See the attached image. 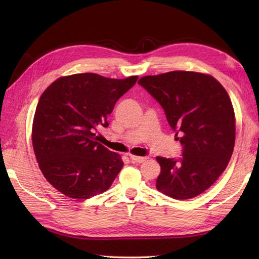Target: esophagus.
Here are the masks:
<instances>
[{"mask_svg":"<svg viewBox=\"0 0 259 259\" xmlns=\"http://www.w3.org/2000/svg\"><path fill=\"white\" fill-rule=\"evenodd\" d=\"M130 158L133 162L135 163H143L148 159L147 156H135V155H130Z\"/></svg>","mask_w":259,"mask_h":259,"instance_id":"esophagus-1","label":"esophagus"}]
</instances>
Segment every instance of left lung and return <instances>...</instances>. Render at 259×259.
Returning a JSON list of instances; mask_svg holds the SVG:
<instances>
[{"mask_svg":"<svg viewBox=\"0 0 259 259\" xmlns=\"http://www.w3.org/2000/svg\"><path fill=\"white\" fill-rule=\"evenodd\" d=\"M138 84L163 108L183 146L179 159L156 156V189L176 200L204 192L230 161L236 140L231 100L213 76L191 71L147 75Z\"/></svg>","mask_w":259,"mask_h":259,"instance_id":"1","label":"left lung"}]
</instances>
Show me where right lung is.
Instances as JSON below:
<instances>
[{
	"instance_id": "obj_1",
	"label": "right lung",
	"mask_w": 259,
	"mask_h": 259,
	"mask_svg": "<svg viewBox=\"0 0 259 259\" xmlns=\"http://www.w3.org/2000/svg\"><path fill=\"white\" fill-rule=\"evenodd\" d=\"M138 76L109 79L96 73L62 76L44 91L33 119L32 145L46 180L72 199H89L112 185L121 156L98 142L107 116Z\"/></svg>"
}]
</instances>
